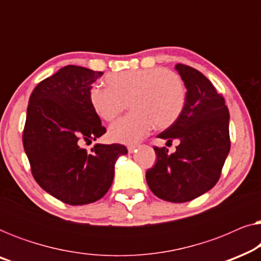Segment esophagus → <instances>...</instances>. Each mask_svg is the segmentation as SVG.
I'll return each instance as SVG.
<instances>
[{"instance_id":"34e87169","label":"esophagus","mask_w":261,"mask_h":261,"mask_svg":"<svg viewBox=\"0 0 261 261\" xmlns=\"http://www.w3.org/2000/svg\"><path fill=\"white\" fill-rule=\"evenodd\" d=\"M138 146L134 145V146H128V153H134L135 151H137Z\"/></svg>"}]
</instances>
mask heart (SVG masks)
Masks as SVG:
<instances>
[{"label":"heart","mask_w":261,"mask_h":261,"mask_svg":"<svg viewBox=\"0 0 261 261\" xmlns=\"http://www.w3.org/2000/svg\"><path fill=\"white\" fill-rule=\"evenodd\" d=\"M108 88L94 85L89 102L105 121H112L126 108L133 113L114 122L108 129L112 141L134 145L153 126L170 127L183 112L187 97L184 83L177 73L165 67L126 70L106 77Z\"/></svg>","instance_id":"heart-1"}]
</instances>
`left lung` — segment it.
<instances>
[{"label": "left lung", "mask_w": 261, "mask_h": 261, "mask_svg": "<svg viewBox=\"0 0 261 261\" xmlns=\"http://www.w3.org/2000/svg\"><path fill=\"white\" fill-rule=\"evenodd\" d=\"M174 69L184 82L183 112L158 138L178 140L174 153L154 147L156 163L146 180L156 197L173 203L191 201L219 180L230 149L229 110L222 95L198 70L183 64Z\"/></svg>", "instance_id": "8db88e82"}]
</instances>
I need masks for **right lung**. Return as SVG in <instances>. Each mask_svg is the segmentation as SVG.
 <instances>
[{"instance_id":"add662e5","label":"right lung","mask_w":261,"mask_h":261,"mask_svg":"<svg viewBox=\"0 0 261 261\" xmlns=\"http://www.w3.org/2000/svg\"><path fill=\"white\" fill-rule=\"evenodd\" d=\"M102 74L64 66L40 82L28 102L22 140L32 174L46 192L70 205L102 198L112 187L116 160L127 154L119 144H96L91 152L82 147L106 133L89 102L91 84Z\"/></svg>"}]
</instances>
